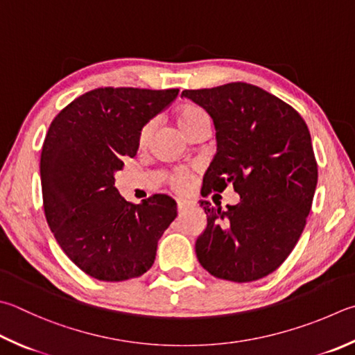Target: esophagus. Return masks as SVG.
I'll return each mask as SVG.
<instances>
[{"label":"esophagus","mask_w":355,"mask_h":355,"mask_svg":"<svg viewBox=\"0 0 355 355\" xmlns=\"http://www.w3.org/2000/svg\"><path fill=\"white\" fill-rule=\"evenodd\" d=\"M192 202H189V200H184V198H178L177 200V209L180 211V212H184L186 209H189V208H192Z\"/></svg>","instance_id":"esophagus-1"}]
</instances>
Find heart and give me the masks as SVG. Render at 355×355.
Instances as JSON below:
<instances>
[{
	"label": "heart",
	"instance_id": "b5f03b06",
	"mask_svg": "<svg viewBox=\"0 0 355 355\" xmlns=\"http://www.w3.org/2000/svg\"><path fill=\"white\" fill-rule=\"evenodd\" d=\"M203 122H209V118L202 107L184 105L177 112V124L186 135H188V137L197 125L203 124ZM153 125H155V122L149 121L141 127L139 135H138V143L141 146H146L149 143L153 132ZM191 180H192V169H188V167H177V169H173L169 173V177H167V183H169L172 189L183 192L189 188Z\"/></svg>",
	"mask_w": 355,
	"mask_h": 355
}]
</instances>
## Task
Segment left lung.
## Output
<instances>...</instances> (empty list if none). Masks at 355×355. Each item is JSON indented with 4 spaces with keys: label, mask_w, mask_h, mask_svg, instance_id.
Masks as SVG:
<instances>
[{
    "label": "left lung",
    "mask_w": 355,
    "mask_h": 355,
    "mask_svg": "<svg viewBox=\"0 0 355 355\" xmlns=\"http://www.w3.org/2000/svg\"><path fill=\"white\" fill-rule=\"evenodd\" d=\"M182 98L203 107L217 130L202 196L228 184L241 196L227 211L200 203L208 223L196 242L198 262L220 279H261L292 253L311 212L318 166L307 124L284 101L245 82L184 89Z\"/></svg>",
    "instance_id": "left-lung-1"
}]
</instances>
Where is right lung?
I'll use <instances>...</instances> for the list:
<instances>
[{"mask_svg": "<svg viewBox=\"0 0 355 355\" xmlns=\"http://www.w3.org/2000/svg\"><path fill=\"white\" fill-rule=\"evenodd\" d=\"M177 96V88H96L51 122L40 158L44 216L65 254L94 279L144 275L177 217L169 196L135 205L114 188V173L137 155L141 127Z\"/></svg>", "mask_w": 355, "mask_h": 355, "instance_id": "add662e5", "label": "right lung"}]
</instances>
